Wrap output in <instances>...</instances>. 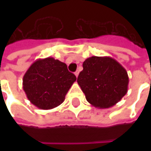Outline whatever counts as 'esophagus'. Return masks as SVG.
<instances>
[{
    "label": "esophagus",
    "instance_id": "obj_1",
    "mask_svg": "<svg viewBox=\"0 0 151 151\" xmlns=\"http://www.w3.org/2000/svg\"><path fill=\"white\" fill-rule=\"evenodd\" d=\"M74 74H75L76 77L78 78V74H79V72H78V71H76V72L74 73Z\"/></svg>",
    "mask_w": 151,
    "mask_h": 151
}]
</instances>
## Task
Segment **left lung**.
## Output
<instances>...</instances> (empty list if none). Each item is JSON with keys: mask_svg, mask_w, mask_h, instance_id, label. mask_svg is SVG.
<instances>
[{"mask_svg": "<svg viewBox=\"0 0 151 151\" xmlns=\"http://www.w3.org/2000/svg\"><path fill=\"white\" fill-rule=\"evenodd\" d=\"M82 66L78 83L92 106L109 108L126 95L128 73L115 59L110 56H91L86 60Z\"/></svg>", "mask_w": 151, "mask_h": 151, "instance_id": "left-lung-1", "label": "left lung"}]
</instances>
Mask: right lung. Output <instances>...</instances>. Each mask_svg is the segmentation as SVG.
Here are the masks:
<instances>
[{"label": "right lung", "instance_id": "obj_1", "mask_svg": "<svg viewBox=\"0 0 151 151\" xmlns=\"http://www.w3.org/2000/svg\"><path fill=\"white\" fill-rule=\"evenodd\" d=\"M76 76L65 63L53 57L38 59L25 73L22 88L31 104L43 110L61 104Z\"/></svg>", "mask_w": 151, "mask_h": 151}]
</instances>
